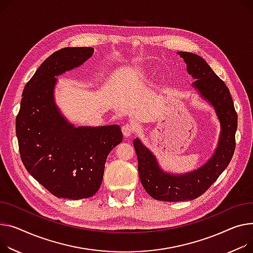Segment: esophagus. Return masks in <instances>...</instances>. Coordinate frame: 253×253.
<instances>
[{
	"label": "esophagus",
	"mask_w": 253,
	"mask_h": 253,
	"mask_svg": "<svg viewBox=\"0 0 253 253\" xmlns=\"http://www.w3.org/2000/svg\"><path fill=\"white\" fill-rule=\"evenodd\" d=\"M134 131H135V127H134L133 124L131 123H127V124H124L123 127H122V132L124 134L125 137H128L130 136L131 134L134 133Z\"/></svg>",
	"instance_id": "obj_1"
}]
</instances>
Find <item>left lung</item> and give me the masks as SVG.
<instances>
[{"label":"left lung","mask_w":253,"mask_h":253,"mask_svg":"<svg viewBox=\"0 0 253 253\" xmlns=\"http://www.w3.org/2000/svg\"><path fill=\"white\" fill-rule=\"evenodd\" d=\"M179 55L187 64L188 73L196 79L193 85L214 107L222 132L213 157L197 171L182 176L164 173L150 151L138 138L134 139L142 186L151 197L163 201L192 200L204 194L228 167L236 146L237 113L225 82L201 57L187 52Z\"/></svg>","instance_id":"8db88e82"}]
</instances>
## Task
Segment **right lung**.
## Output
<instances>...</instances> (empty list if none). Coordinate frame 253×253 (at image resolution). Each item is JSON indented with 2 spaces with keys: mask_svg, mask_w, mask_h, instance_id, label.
Segmentation results:
<instances>
[{
  "mask_svg": "<svg viewBox=\"0 0 253 253\" xmlns=\"http://www.w3.org/2000/svg\"><path fill=\"white\" fill-rule=\"evenodd\" d=\"M92 54L93 48L88 46L64 47L46 58L26 83L16 117L24 167L58 198L81 199L95 194L108 155L123 139L118 125L74 128L55 106V76L81 65Z\"/></svg>",
  "mask_w": 253,
  "mask_h": 253,
  "instance_id": "add662e5",
  "label": "right lung"
}]
</instances>
